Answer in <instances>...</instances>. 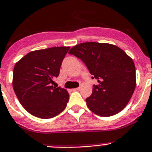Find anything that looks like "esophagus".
<instances>
[{
	"instance_id": "esophagus-1",
	"label": "esophagus",
	"mask_w": 152,
	"mask_h": 152,
	"mask_svg": "<svg viewBox=\"0 0 152 152\" xmlns=\"http://www.w3.org/2000/svg\"><path fill=\"white\" fill-rule=\"evenodd\" d=\"M80 90V87H77L74 89V90Z\"/></svg>"
}]
</instances>
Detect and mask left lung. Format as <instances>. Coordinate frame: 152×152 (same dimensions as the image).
Wrapping results in <instances>:
<instances>
[{"label": "left lung", "mask_w": 152, "mask_h": 152, "mask_svg": "<svg viewBox=\"0 0 152 152\" xmlns=\"http://www.w3.org/2000/svg\"><path fill=\"white\" fill-rule=\"evenodd\" d=\"M85 63L92 79L97 80L86 105L100 117L121 111L128 104L136 86L135 66L131 57L119 47L107 43L84 42L69 52Z\"/></svg>", "instance_id": "8db88e82"}]
</instances>
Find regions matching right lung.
<instances>
[{"instance_id": "right-lung-1", "label": "right lung", "mask_w": 152, "mask_h": 152, "mask_svg": "<svg viewBox=\"0 0 152 152\" xmlns=\"http://www.w3.org/2000/svg\"><path fill=\"white\" fill-rule=\"evenodd\" d=\"M69 47H52L31 52L15 64L13 88L20 104L39 118L62 112L69 99L67 90L53 86Z\"/></svg>"}]
</instances>
